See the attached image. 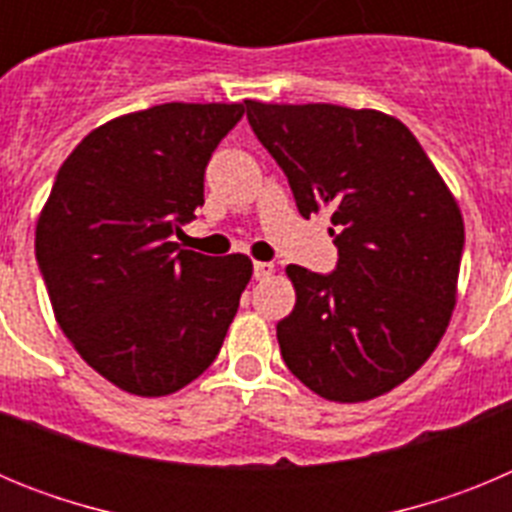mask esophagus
I'll return each instance as SVG.
<instances>
[{
	"label": "esophagus",
	"mask_w": 512,
	"mask_h": 512,
	"mask_svg": "<svg viewBox=\"0 0 512 512\" xmlns=\"http://www.w3.org/2000/svg\"><path fill=\"white\" fill-rule=\"evenodd\" d=\"M271 271H274V264H269V261H256L253 264V279L271 277Z\"/></svg>",
	"instance_id": "esophagus-1"
}]
</instances>
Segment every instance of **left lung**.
<instances>
[{
	"label": "left lung",
	"mask_w": 512,
	"mask_h": 512,
	"mask_svg": "<svg viewBox=\"0 0 512 512\" xmlns=\"http://www.w3.org/2000/svg\"><path fill=\"white\" fill-rule=\"evenodd\" d=\"M302 217L330 210L338 264L287 266L295 310L277 323L287 369L315 395L364 402L433 354L456 305L464 220L415 135L377 110L246 99Z\"/></svg>",
	"instance_id": "left-lung-1"
}]
</instances>
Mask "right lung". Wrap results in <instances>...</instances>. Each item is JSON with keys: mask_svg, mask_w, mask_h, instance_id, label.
<instances>
[{"mask_svg": "<svg viewBox=\"0 0 512 512\" xmlns=\"http://www.w3.org/2000/svg\"><path fill=\"white\" fill-rule=\"evenodd\" d=\"M243 104H156L89 133L58 169L35 230L53 312L79 356L120 390L161 397L220 354L251 279L174 243L205 205V169Z\"/></svg>", "mask_w": 512, "mask_h": 512, "instance_id": "right-lung-1", "label": "right lung"}]
</instances>
